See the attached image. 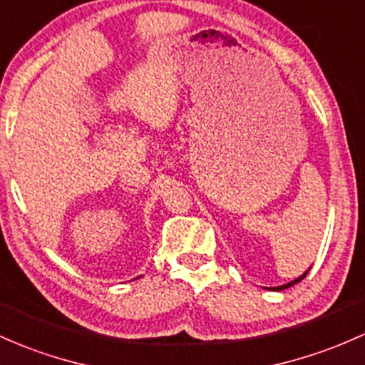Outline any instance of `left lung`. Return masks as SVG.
<instances>
[{
  "mask_svg": "<svg viewBox=\"0 0 365 365\" xmlns=\"http://www.w3.org/2000/svg\"><path fill=\"white\" fill-rule=\"evenodd\" d=\"M308 270H310V268H308ZM308 270L305 272V274L303 275H299L298 279H294V280H291V282H287V284H284V286H277V287H270L272 291H284V289H287V287H291V286H294V284H298L299 280H303L307 277V274H308Z\"/></svg>",
  "mask_w": 365,
  "mask_h": 365,
  "instance_id": "left-lung-1",
  "label": "left lung"
}]
</instances>
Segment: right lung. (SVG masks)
Listing matches in <instances>:
<instances>
[{
  "instance_id": "obj_1",
  "label": "right lung",
  "mask_w": 365,
  "mask_h": 365,
  "mask_svg": "<svg viewBox=\"0 0 365 365\" xmlns=\"http://www.w3.org/2000/svg\"><path fill=\"white\" fill-rule=\"evenodd\" d=\"M137 279H138V277H137Z\"/></svg>"
}]
</instances>
